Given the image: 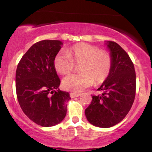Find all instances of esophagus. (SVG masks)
Masks as SVG:
<instances>
[{"label": "esophagus", "instance_id": "34e87169", "mask_svg": "<svg viewBox=\"0 0 152 152\" xmlns=\"http://www.w3.org/2000/svg\"><path fill=\"white\" fill-rule=\"evenodd\" d=\"M81 95L80 94H75V93H71L70 94V96L71 98H75V97H78L79 96Z\"/></svg>", "mask_w": 152, "mask_h": 152}]
</instances>
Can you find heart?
I'll list each match as a JSON object with an SVG mask.
<instances>
[{"mask_svg":"<svg viewBox=\"0 0 152 152\" xmlns=\"http://www.w3.org/2000/svg\"><path fill=\"white\" fill-rule=\"evenodd\" d=\"M74 63L81 64L78 74H71L62 80L64 89L81 92L93 85L102 83L107 78L111 69V56L97 47L88 43H78L66 51L56 55L53 65L58 73L69 74L74 68Z\"/></svg>","mask_w":152,"mask_h":152,"instance_id":"heart-1","label":"heart"}]
</instances>
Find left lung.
I'll return each mask as SVG.
<instances>
[{
    "label": "left lung",
    "instance_id": "1",
    "mask_svg": "<svg viewBox=\"0 0 152 152\" xmlns=\"http://www.w3.org/2000/svg\"><path fill=\"white\" fill-rule=\"evenodd\" d=\"M112 64L106 79L98 88L102 95L93 96L85 110L88 121L95 126L109 128L124 118L136 94V73L130 57L118 43L106 41Z\"/></svg>",
    "mask_w": 152,
    "mask_h": 152
}]
</instances>
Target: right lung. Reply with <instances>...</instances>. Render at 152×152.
Listing matches in <instances>:
<instances>
[{"mask_svg": "<svg viewBox=\"0 0 152 152\" xmlns=\"http://www.w3.org/2000/svg\"><path fill=\"white\" fill-rule=\"evenodd\" d=\"M63 43L43 40L33 45L20 59L15 72V88L20 108L31 121L43 127L61 122L67 111L68 92L59 89L53 65Z\"/></svg>", "mask_w": 152, "mask_h": 152, "instance_id": "add662e5", "label": "right lung"}]
</instances>
